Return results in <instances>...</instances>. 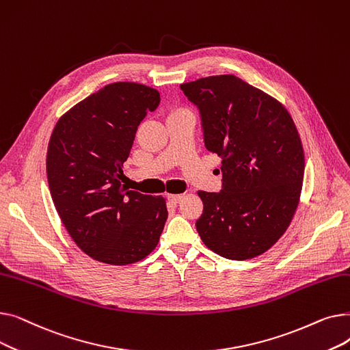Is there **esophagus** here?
<instances>
[{
    "mask_svg": "<svg viewBox=\"0 0 350 350\" xmlns=\"http://www.w3.org/2000/svg\"><path fill=\"white\" fill-rule=\"evenodd\" d=\"M183 197H185V194H170L169 196V201H172L173 204H177V203H180V201L183 200Z\"/></svg>",
    "mask_w": 350,
    "mask_h": 350,
    "instance_id": "esophagus-1",
    "label": "esophagus"
}]
</instances>
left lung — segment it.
Returning a JSON list of instances; mask_svg holds the SVG:
<instances>
[{
	"label": "left lung",
	"instance_id": "1",
	"mask_svg": "<svg viewBox=\"0 0 350 350\" xmlns=\"http://www.w3.org/2000/svg\"><path fill=\"white\" fill-rule=\"evenodd\" d=\"M201 116L207 150L223 159V189L198 191L200 238L243 261L268 251L297 211L305 170L299 133L285 106L234 75L180 85Z\"/></svg>",
	"mask_w": 350,
	"mask_h": 350
}]
</instances>
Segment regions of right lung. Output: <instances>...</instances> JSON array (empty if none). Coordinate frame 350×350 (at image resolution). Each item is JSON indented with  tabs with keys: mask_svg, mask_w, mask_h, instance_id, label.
Segmentation results:
<instances>
[{
	"mask_svg": "<svg viewBox=\"0 0 350 350\" xmlns=\"http://www.w3.org/2000/svg\"><path fill=\"white\" fill-rule=\"evenodd\" d=\"M159 103L153 88L115 82L53 127L46 153L52 201L72 240L99 262L135 264L159 244L169 215L165 198L127 190L120 181L137 126Z\"/></svg>",
	"mask_w": 350,
	"mask_h": 350,
	"instance_id": "right-lung-1",
	"label": "right lung"
}]
</instances>
